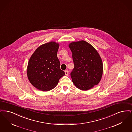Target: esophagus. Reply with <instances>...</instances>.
I'll use <instances>...</instances> for the list:
<instances>
[{"label": "esophagus", "instance_id": "obj_1", "mask_svg": "<svg viewBox=\"0 0 132 132\" xmlns=\"http://www.w3.org/2000/svg\"><path fill=\"white\" fill-rule=\"evenodd\" d=\"M65 75L66 76L69 75V71L68 70H66L65 71Z\"/></svg>", "mask_w": 132, "mask_h": 132}]
</instances>
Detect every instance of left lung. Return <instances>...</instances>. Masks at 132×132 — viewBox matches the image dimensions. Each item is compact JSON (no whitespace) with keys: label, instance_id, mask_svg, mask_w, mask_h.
<instances>
[{"label":"left lung","instance_id":"1","mask_svg":"<svg viewBox=\"0 0 132 132\" xmlns=\"http://www.w3.org/2000/svg\"><path fill=\"white\" fill-rule=\"evenodd\" d=\"M74 68L71 72L72 82L81 90H87L100 82L103 64L101 57L94 47L86 41L70 44Z\"/></svg>","mask_w":132,"mask_h":132}]
</instances>
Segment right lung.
Instances as JSON below:
<instances>
[{"instance_id":"1","label":"right lung","mask_w":132,"mask_h":132,"mask_svg":"<svg viewBox=\"0 0 132 132\" xmlns=\"http://www.w3.org/2000/svg\"><path fill=\"white\" fill-rule=\"evenodd\" d=\"M59 44L51 42L39 46L28 62L27 75L35 88L48 91L56 86L59 79L65 75L60 69L57 56Z\"/></svg>"}]
</instances>
